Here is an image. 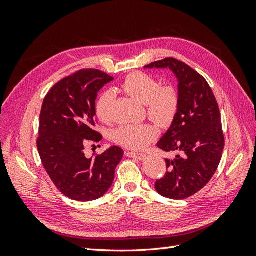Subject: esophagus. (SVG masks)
<instances>
[{"label":"esophagus","instance_id":"obj_1","mask_svg":"<svg viewBox=\"0 0 256 256\" xmlns=\"http://www.w3.org/2000/svg\"><path fill=\"white\" fill-rule=\"evenodd\" d=\"M128 157H131V158H135L138 160H144L146 158V155L142 154V153H133V152H126L125 153Z\"/></svg>","mask_w":256,"mask_h":256}]
</instances>
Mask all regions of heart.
Segmentation results:
<instances>
[{
    "mask_svg": "<svg viewBox=\"0 0 256 256\" xmlns=\"http://www.w3.org/2000/svg\"><path fill=\"white\" fill-rule=\"evenodd\" d=\"M121 91L148 108L150 118L160 126H168L175 118L178 108V96L172 86H160L150 76L135 72L128 76L121 84ZM113 96L104 92L96 101V112L102 122L111 120ZM153 124H128L114 130L113 140L125 148L140 150L145 148L157 138Z\"/></svg>",
    "mask_w": 256,
    "mask_h": 256,
    "instance_id": "1",
    "label": "heart"
}]
</instances>
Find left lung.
I'll return each mask as SVG.
<instances>
[{
  "instance_id": "1",
  "label": "left lung",
  "mask_w": 256,
  "mask_h": 256,
  "mask_svg": "<svg viewBox=\"0 0 256 256\" xmlns=\"http://www.w3.org/2000/svg\"><path fill=\"white\" fill-rule=\"evenodd\" d=\"M145 69H170L178 82V108L157 148L175 153L165 158L168 172L155 184L160 196L186 199L210 182L218 168L224 138L218 103L206 79L188 64L166 58Z\"/></svg>"
}]
</instances>
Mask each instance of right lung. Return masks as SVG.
Segmentation results:
<instances>
[{
	"label": "right lung",
	"instance_id": "right-lung-1",
	"mask_svg": "<svg viewBox=\"0 0 256 256\" xmlns=\"http://www.w3.org/2000/svg\"><path fill=\"white\" fill-rule=\"evenodd\" d=\"M113 78L88 69L64 78L45 96L40 116L37 148L42 166L66 197L91 201L102 197L114 180L122 148L111 146L96 157L84 156L86 140L99 142L94 131L96 99Z\"/></svg>",
	"mask_w": 256,
	"mask_h": 256
}]
</instances>
